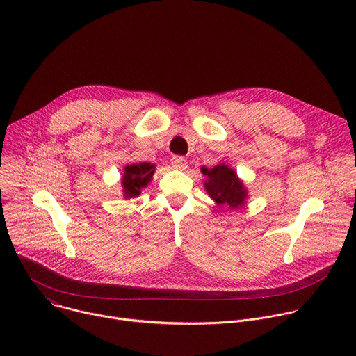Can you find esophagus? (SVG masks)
<instances>
[{
    "instance_id": "34e87169",
    "label": "esophagus",
    "mask_w": 356,
    "mask_h": 356,
    "mask_svg": "<svg viewBox=\"0 0 356 356\" xmlns=\"http://www.w3.org/2000/svg\"><path fill=\"white\" fill-rule=\"evenodd\" d=\"M172 166L176 170H184V169H187V161L181 156H173L172 158Z\"/></svg>"
}]
</instances>
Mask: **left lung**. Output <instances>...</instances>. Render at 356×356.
Listing matches in <instances>:
<instances>
[{"label": "left lung", "instance_id": "8db88e82", "mask_svg": "<svg viewBox=\"0 0 356 356\" xmlns=\"http://www.w3.org/2000/svg\"><path fill=\"white\" fill-rule=\"evenodd\" d=\"M201 173L206 176L204 188L217 206L236 210L246 204L248 190L232 168L225 163L214 168L202 166Z\"/></svg>", "mask_w": 356, "mask_h": 356}]
</instances>
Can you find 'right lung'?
Returning a JSON list of instances; mask_svg holds the SVG:
<instances>
[{
    "label": "right lung",
    "instance_id": "1",
    "mask_svg": "<svg viewBox=\"0 0 356 356\" xmlns=\"http://www.w3.org/2000/svg\"><path fill=\"white\" fill-rule=\"evenodd\" d=\"M156 166L147 163V162H139V163H131L124 168V173L121 177V187H122V195L125 200L135 198L140 194V191L147 187V184L152 181V177L155 175Z\"/></svg>",
    "mask_w": 356,
    "mask_h": 356
}]
</instances>
